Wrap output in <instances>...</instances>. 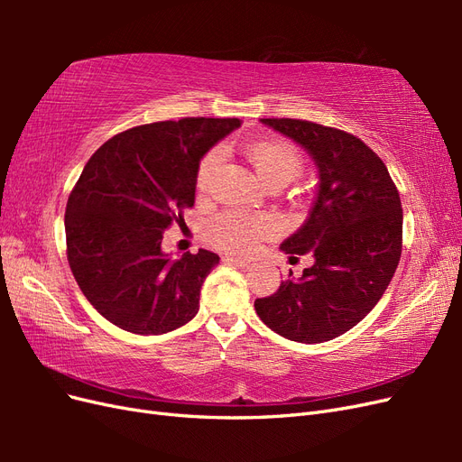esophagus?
I'll return each mask as SVG.
<instances>
[{"mask_svg": "<svg viewBox=\"0 0 462 462\" xmlns=\"http://www.w3.org/2000/svg\"><path fill=\"white\" fill-rule=\"evenodd\" d=\"M227 262H231L233 265H236V268H241V270H250V268H253V263L246 262V260H241V258H227Z\"/></svg>", "mask_w": 462, "mask_h": 462, "instance_id": "1", "label": "esophagus"}]
</instances>
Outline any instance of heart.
Wrapping results in <instances>:
<instances>
[{
	"label": "heart",
	"instance_id": "obj_1",
	"mask_svg": "<svg viewBox=\"0 0 462 462\" xmlns=\"http://www.w3.org/2000/svg\"><path fill=\"white\" fill-rule=\"evenodd\" d=\"M245 156L253 165L256 177L262 183L272 180H285L289 183L302 170L300 152L285 141H258L245 148ZM221 152L214 150L200 162L197 173L199 190H206L209 180L219 171ZM272 231V219L263 214H239L227 212L217 216L209 223V241L216 246L229 250L235 254L253 253L256 243Z\"/></svg>",
	"mask_w": 462,
	"mask_h": 462
}]
</instances>
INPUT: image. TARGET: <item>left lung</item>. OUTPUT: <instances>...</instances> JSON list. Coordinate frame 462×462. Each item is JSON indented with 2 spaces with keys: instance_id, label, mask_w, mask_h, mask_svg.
Masks as SVG:
<instances>
[{
  "instance_id": "1",
  "label": "left lung",
  "mask_w": 462,
  "mask_h": 462,
  "mask_svg": "<svg viewBox=\"0 0 462 462\" xmlns=\"http://www.w3.org/2000/svg\"><path fill=\"white\" fill-rule=\"evenodd\" d=\"M260 121L306 150L318 190L300 229L279 246L285 254H310L314 263L272 297L256 299L254 309L285 339L331 341L374 309L397 270L399 192L385 163L360 138L302 119Z\"/></svg>"
}]
</instances>
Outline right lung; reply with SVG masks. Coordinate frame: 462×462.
Here are the masks:
<instances>
[{
    "label": "right lung",
    "instance_id": "add662e5",
    "mask_svg": "<svg viewBox=\"0 0 462 462\" xmlns=\"http://www.w3.org/2000/svg\"><path fill=\"white\" fill-rule=\"evenodd\" d=\"M241 119L187 117L125 131L96 150L69 197L67 258L82 295L111 324L162 335L199 312L219 256L173 258L165 229L194 204L200 160Z\"/></svg>",
    "mask_w": 462,
    "mask_h": 462
}]
</instances>
